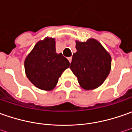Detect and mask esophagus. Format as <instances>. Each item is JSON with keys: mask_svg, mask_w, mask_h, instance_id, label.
<instances>
[{"mask_svg": "<svg viewBox=\"0 0 132 132\" xmlns=\"http://www.w3.org/2000/svg\"><path fill=\"white\" fill-rule=\"evenodd\" d=\"M68 60H69V61L71 63V60H72V57H68Z\"/></svg>", "mask_w": 132, "mask_h": 132, "instance_id": "1", "label": "esophagus"}]
</instances>
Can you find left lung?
Returning a JSON list of instances; mask_svg holds the SVG:
<instances>
[{
	"label": "left lung",
	"mask_w": 132,
	"mask_h": 132,
	"mask_svg": "<svg viewBox=\"0 0 132 132\" xmlns=\"http://www.w3.org/2000/svg\"><path fill=\"white\" fill-rule=\"evenodd\" d=\"M77 52L73 54L70 69L85 90L97 88L102 84L111 69V56L94 39L76 41Z\"/></svg>",
	"instance_id": "obj_1"
}]
</instances>
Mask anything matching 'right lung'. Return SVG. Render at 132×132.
<instances>
[{"label": "right lung", "instance_id": "1", "mask_svg": "<svg viewBox=\"0 0 132 132\" xmlns=\"http://www.w3.org/2000/svg\"><path fill=\"white\" fill-rule=\"evenodd\" d=\"M69 66V61L62 53H56L55 39L48 37L36 44L25 60L27 77L44 90L54 88L62 73Z\"/></svg>", "mask_w": 132, "mask_h": 132}]
</instances>
